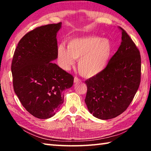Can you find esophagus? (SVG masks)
<instances>
[{
	"label": "esophagus",
	"mask_w": 151,
	"mask_h": 151,
	"mask_svg": "<svg viewBox=\"0 0 151 151\" xmlns=\"http://www.w3.org/2000/svg\"><path fill=\"white\" fill-rule=\"evenodd\" d=\"M79 82H81V79H79L78 77H76V76H75V78H74V83H79Z\"/></svg>",
	"instance_id": "1"
}]
</instances>
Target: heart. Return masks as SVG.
I'll return each mask as SVG.
<instances>
[{"instance_id": "b5f03b06", "label": "heart", "mask_w": 151, "mask_h": 151, "mask_svg": "<svg viewBox=\"0 0 151 151\" xmlns=\"http://www.w3.org/2000/svg\"><path fill=\"white\" fill-rule=\"evenodd\" d=\"M111 53V45L108 40L95 36H88L71 39L67 48L60 45L57 49L58 64L64 70L70 68L78 59V68L86 77L98 75L108 63Z\"/></svg>"}]
</instances>
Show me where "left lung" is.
<instances>
[{
  "instance_id": "left-lung-1",
  "label": "left lung",
  "mask_w": 151,
  "mask_h": 151,
  "mask_svg": "<svg viewBox=\"0 0 151 151\" xmlns=\"http://www.w3.org/2000/svg\"><path fill=\"white\" fill-rule=\"evenodd\" d=\"M118 50L104 69L85 81V103L96 118H114L126 111L139 87L141 76L140 51L125 30Z\"/></svg>"
}]
</instances>
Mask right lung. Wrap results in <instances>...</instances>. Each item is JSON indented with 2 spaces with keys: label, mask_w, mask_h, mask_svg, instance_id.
Returning a JSON list of instances; mask_svg holds the SVG:
<instances>
[{
  "label": "right lung",
  "mask_w": 151,
  "mask_h": 151,
  "mask_svg": "<svg viewBox=\"0 0 151 151\" xmlns=\"http://www.w3.org/2000/svg\"><path fill=\"white\" fill-rule=\"evenodd\" d=\"M61 22L39 27L18 43L12 60L14 93L32 116L47 119L54 116L73 85L74 77L51 61L57 57V33Z\"/></svg>",
  "instance_id": "obj_1"
}]
</instances>
